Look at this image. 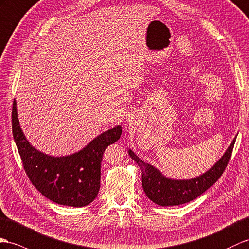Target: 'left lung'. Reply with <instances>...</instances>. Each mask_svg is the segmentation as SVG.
<instances>
[{
  "mask_svg": "<svg viewBox=\"0 0 249 249\" xmlns=\"http://www.w3.org/2000/svg\"><path fill=\"white\" fill-rule=\"evenodd\" d=\"M234 142L235 137L226 152L209 170L190 179L169 178L159 169L139 159L131 149H129L128 152L141 169L142 184L145 196L153 203L166 207L191 202L213 185L225 170L231 156Z\"/></svg>",
  "mask_w": 249,
  "mask_h": 249,
  "instance_id": "1",
  "label": "left lung"
}]
</instances>
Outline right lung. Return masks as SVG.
I'll list each match as a JSON object with an SVG mask.
<instances>
[{
  "label": "right lung",
  "instance_id": "add662e5",
  "mask_svg": "<svg viewBox=\"0 0 249 249\" xmlns=\"http://www.w3.org/2000/svg\"><path fill=\"white\" fill-rule=\"evenodd\" d=\"M121 126L107 130L78 152L52 156L29 143L18 119L17 101L13 106V134L28 178L53 203L83 207L92 203L100 189L102 155L121 135Z\"/></svg>",
  "mask_w": 249,
  "mask_h": 249
}]
</instances>
